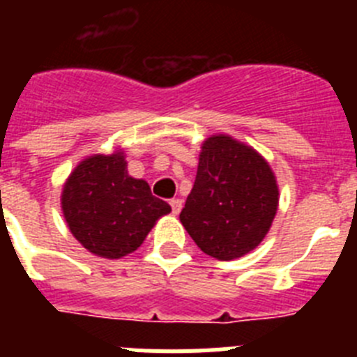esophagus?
Listing matches in <instances>:
<instances>
[{
  "instance_id": "obj_1",
  "label": "esophagus",
  "mask_w": 357,
  "mask_h": 357,
  "mask_svg": "<svg viewBox=\"0 0 357 357\" xmlns=\"http://www.w3.org/2000/svg\"><path fill=\"white\" fill-rule=\"evenodd\" d=\"M169 206H172V213L173 214H178L182 211V200H181V198H173V200L169 202Z\"/></svg>"
}]
</instances>
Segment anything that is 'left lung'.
<instances>
[{"label": "left lung", "instance_id": "left-lung-1", "mask_svg": "<svg viewBox=\"0 0 357 357\" xmlns=\"http://www.w3.org/2000/svg\"><path fill=\"white\" fill-rule=\"evenodd\" d=\"M279 206L270 164L230 135L204 141L197 178L181 213L188 234L211 257L238 259L268 234Z\"/></svg>", "mask_w": 357, "mask_h": 357}]
</instances>
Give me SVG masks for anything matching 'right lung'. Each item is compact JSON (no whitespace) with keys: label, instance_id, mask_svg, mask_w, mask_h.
Here are the masks:
<instances>
[{"label":"right lung","instance_id":"right-lung-1","mask_svg":"<svg viewBox=\"0 0 357 357\" xmlns=\"http://www.w3.org/2000/svg\"><path fill=\"white\" fill-rule=\"evenodd\" d=\"M61 202L71 234L105 259L137 250L157 220L172 211L151 195L146 181L128 175L121 150L82 160L68 176Z\"/></svg>","mask_w":357,"mask_h":357}]
</instances>
